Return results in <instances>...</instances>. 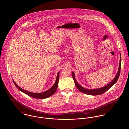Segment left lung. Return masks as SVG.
Listing matches in <instances>:
<instances>
[{"mask_svg":"<svg viewBox=\"0 0 129 129\" xmlns=\"http://www.w3.org/2000/svg\"><path fill=\"white\" fill-rule=\"evenodd\" d=\"M121 57L120 54V62H119V69L118 71L117 72V73L116 75V76L113 79V80L110 82L108 84L106 85L105 86L103 87L102 88H98V89H88L85 88L81 86L77 82L75 79V76L74 72H72V77L74 81L75 84L77 87L78 89L81 92L89 95H93V96H96V95H99L101 94H102L104 93H105L106 91H108L110 88H111L117 81L118 78L119 77L120 74V71H121Z\"/></svg>","mask_w":129,"mask_h":129,"instance_id":"left-lung-1","label":"left lung"}]
</instances>
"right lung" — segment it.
Listing matches in <instances>:
<instances>
[{"label": "right lung", "instance_id": "add662e5", "mask_svg": "<svg viewBox=\"0 0 129 129\" xmlns=\"http://www.w3.org/2000/svg\"><path fill=\"white\" fill-rule=\"evenodd\" d=\"M59 78V72H58L57 73V77H56V81L55 82V83L52 86L51 88H50L47 91L42 92V93H33V92H30L27 91H26V90L22 89L19 86H18L15 83V82L14 81V80H13V82L14 85H15V86L17 88V89L19 90H20L22 92L25 93V94L28 95L29 96L36 98V99H45V98H48V97L51 96L52 95H53L55 93V92L57 90V87H58Z\"/></svg>", "mask_w": 129, "mask_h": 129}]
</instances>
